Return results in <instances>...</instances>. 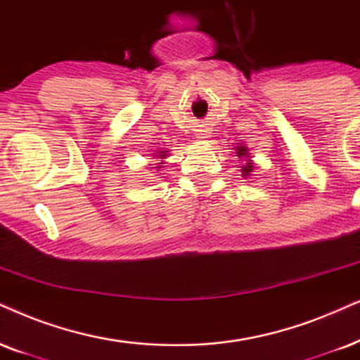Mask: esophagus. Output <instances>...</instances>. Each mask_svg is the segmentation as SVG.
<instances>
[{
  "mask_svg": "<svg viewBox=\"0 0 360 360\" xmlns=\"http://www.w3.org/2000/svg\"><path fill=\"white\" fill-rule=\"evenodd\" d=\"M202 138H206V136H202Z\"/></svg>",
  "mask_w": 360,
  "mask_h": 360,
  "instance_id": "1",
  "label": "esophagus"
}]
</instances>
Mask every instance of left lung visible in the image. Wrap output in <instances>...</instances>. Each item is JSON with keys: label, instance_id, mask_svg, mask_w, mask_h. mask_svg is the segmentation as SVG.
<instances>
[{"label": "left lung", "instance_id": "obj_1", "mask_svg": "<svg viewBox=\"0 0 360 360\" xmlns=\"http://www.w3.org/2000/svg\"><path fill=\"white\" fill-rule=\"evenodd\" d=\"M236 156L240 158V159H245V165L240 166V172H243V177H249L251 176V172L254 169V161L249 156V148L248 146H243V144H239V146H236Z\"/></svg>", "mask_w": 360, "mask_h": 360}]
</instances>
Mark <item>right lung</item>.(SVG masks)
Listing matches in <instances>:
<instances>
[{"label": "right lung", "mask_w": 360, "mask_h": 360, "mask_svg": "<svg viewBox=\"0 0 360 360\" xmlns=\"http://www.w3.org/2000/svg\"><path fill=\"white\" fill-rule=\"evenodd\" d=\"M169 156V151H167V149H161V151H158V153H154V159H158V166H154L156 167L158 171H161V167H162V165H166L165 162V159ZM151 166V165H149Z\"/></svg>", "instance_id": "obj_1"}]
</instances>
